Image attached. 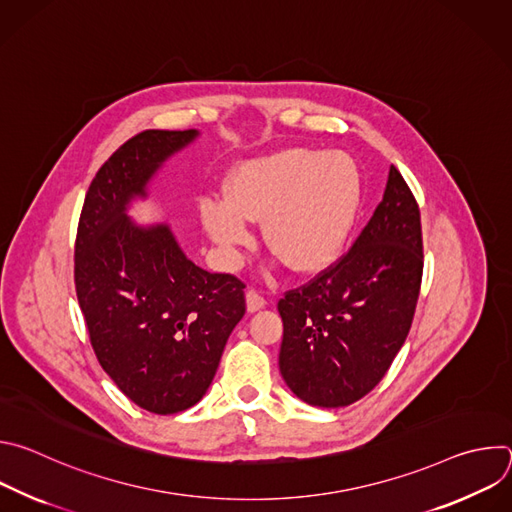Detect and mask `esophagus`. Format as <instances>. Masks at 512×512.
<instances>
[{"label": "esophagus", "mask_w": 512, "mask_h": 512, "mask_svg": "<svg viewBox=\"0 0 512 512\" xmlns=\"http://www.w3.org/2000/svg\"><path fill=\"white\" fill-rule=\"evenodd\" d=\"M245 300H247V312H257V310H263L265 308V298L261 296V294H257L255 289H247V294H245Z\"/></svg>", "instance_id": "obj_1"}]
</instances>
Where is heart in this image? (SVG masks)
I'll use <instances>...</instances> for the list:
<instances>
[{
	"instance_id": "1",
	"label": "heart",
	"mask_w": 512,
	"mask_h": 512,
	"mask_svg": "<svg viewBox=\"0 0 512 512\" xmlns=\"http://www.w3.org/2000/svg\"><path fill=\"white\" fill-rule=\"evenodd\" d=\"M358 204L360 180L346 156L291 148L239 166L225 198L200 200V218L233 263L253 243L247 223L263 221L265 245L289 269L316 275L340 257Z\"/></svg>"
}]
</instances>
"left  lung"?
<instances>
[{
  "label": "left lung",
  "mask_w": 512,
  "mask_h": 512,
  "mask_svg": "<svg viewBox=\"0 0 512 512\" xmlns=\"http://www.w3.org/2000/svg\"><path fill=\"white\" fill-rule=\"evenodd\" d=\"M423 273L421 216L395 166L354 245L279 300V371L314 407H346L371 393L401 350Z\"/></svg>",
  "instance_id": "obj_1"
}]
</instances>
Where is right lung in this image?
I'll return each mask as SVG.
<instances>
[{
  "label": "right lung",
  "mask_w": 512,
  "mask_h": 512,
  "mask_svg": "<svg viewBox=\"0 0 512 512\" xmlns=\"http://www.w3.org/2000/svg\"><path fill=\"white\" fill-rule=\"evenodd\" d=\"M196 137V129H148L127 139L89 186L75 245L77 298L99 364L125 397L158 415L204 397L245 316L243 281L194 265L168 225L127 216Z\"/></svg>",
  "instance_id": "add662e5"
}]
</instances>
